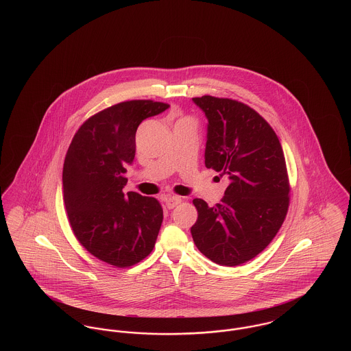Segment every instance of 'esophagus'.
Wrapping results in <instances>:
<instances>
[{
    "instance_id": "obj_1",
    "label": "esophagus",
    "mask_w": 351,
    "mask_h": 351,
    "mask_svg": "<svg viewBox=\"0 0 351 351\" xmlns=\"http://www.w3.org/2000/svg\"><path fill=\"white\" fill-rule=\"evenodd\" d=\"M166 206H167L168 209H172V208H175L176 205H179L183 199L182 197H178V196H167L166 199Z\"/></svg>"
}]
</instances>
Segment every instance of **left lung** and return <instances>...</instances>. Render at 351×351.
<instances>
[{
  "label": "left lung",
  "mask_w": 351,
  "mask_h": 351,
  "mask_svg": "<svg viewBox=\"0 0 351 351\" xmlns=\"http://www.w3.org/2000/svg\"><path fill=\"white\" fill-rule=\"evenodd\" d=\"M208 118L205 166L229 179L215 206L195 199V245L212 262L233 267L265 250L283 225L289 180L280 141L249 105L223 97H193Z\"/></svg>",
  "instance_id": "left-lung-1"
}]
</instances>
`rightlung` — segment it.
Masks as SVG:
<instances>
[{
  "mask_svg": "<svg viewBox=\"0 0 351 351\" xmlns=\"http://www.w3.org/2000/svg\"><path fill=\"white\" fill-rule=\"evenodd\" d=\"M152 100L123 101L88 118L73 135L63 166V200L72 232L102 262L126 268L150 254L163 221L160 202L125 195L139 123L168 109Z\"/></svg>",
  "mask_w": 351,
  "mask_h": 351,
  "instance_id": "add662e5",
  "label": "right lung"
}]
</instances>
